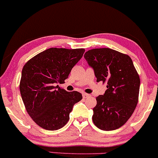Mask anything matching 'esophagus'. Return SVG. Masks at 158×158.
Here are the masks:
<instances>
[{"label": "esophagus", "instance_id": "1", "mask_svg": "<svg viewBox=\"0 0 158 158\" xmlns=\"http://www.w3.org/2000/svg\"><path fill=\"white\" fill-rule=\"evenodd\" d=\"M82 96H83V98H84V99H85V98L89 97V96H90V95L88 94V93H83V94H82Z\"/></svg>", "mask_w": 158, "mask_h": 158}]
</instances>
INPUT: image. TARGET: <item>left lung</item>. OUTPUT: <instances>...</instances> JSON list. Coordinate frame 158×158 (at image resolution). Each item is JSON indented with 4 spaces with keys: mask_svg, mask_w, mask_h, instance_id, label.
Listing matches in <instances>:
<instances>
[{
    "mask_svg": "<svg viewBox=\"0 0 158 158\" xmlns=\"http://www.w3.org/2000/svg\"><path fill=\"white\" fill-rule=\"evenodd\" d=\"M84 58L94 70L96 81L107 83L104 95L96 97L93 121L100 130L123 126L137 106L140 79L131 58L110 48L88 50Z\"/></svg>",
    "mask_w": 158,
    "mask_h": 158,
    "instance_id": "obj_1",
    "label": "left lung"
}]
</instances>
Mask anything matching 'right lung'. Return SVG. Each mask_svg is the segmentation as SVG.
<instances>
[{"label":"right lung","instance_id":"obj_1","mask_svg":"<svg viewBox=\"0 0 158 158\" xmlns=\"http://www.w3.org/2000/svg\"><path fill=\"white\" fill-rule=\"evenodd\" d=\"M84 51V49L50 48L25 64L20 93L27 112L42 128L56 130L63 127L69 120L74 105L82 99L77 91L67 92L55 85L65 82Z\"/></svg>","mask_w":158,"mask_h":158}]
</instances>
